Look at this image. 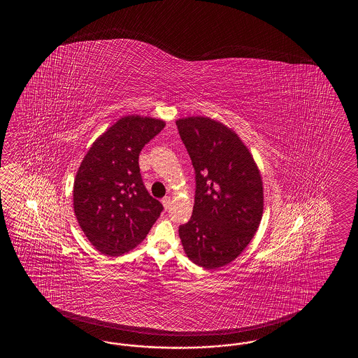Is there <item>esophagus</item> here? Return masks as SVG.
Instances as JSON below:
<instances>
[{
    "label": "esophagus",
    "instance_id": "34e87169",
    "mask_svg": "<svg viewBox=\"0 0 358 358\" xmlns=\"http://www.w3.org/2000/svg\"><path fill=\"white\" fill-rule=\"evenodd\" d=\"M161 202H162V205H164V208H165V210H169V208H170V205H171V198L169 197V196L168 197H164Z\"/></svg>",
    "mask_w": 358,
    "mask_h": 358
}]
</instances>
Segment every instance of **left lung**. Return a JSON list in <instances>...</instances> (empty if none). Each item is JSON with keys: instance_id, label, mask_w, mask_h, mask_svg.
<instances>
[{"instance_id": "1", "label": "left lung", "mask_w": 358, "mask_h": 358, "mask_svg": "<svg viewBox=\"0 0 358 358\" xmlns=\"http://www.w3.org/2000/svg\"><path fill=\"white\" fill-rule=\"evenodd\" d=\"M196 170L190 220L179 236L187 257L206 270L230 264L245 250L264 213V187L253 156L225 124L207 116L176 120Z\"/></svg>"}]
</instances>
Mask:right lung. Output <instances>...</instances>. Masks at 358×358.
<instances>
[{
    "label": "right lung",
    "mask_w": 358,
    "mask_h": 358,
    "mask_svg": "<svg viewBox=\"0 0 358 358\" xmlns=\"http://www.w3.org/2000/svg\"><path fill=\"white\" fill-rule=\"evenodd\" d=\"M164 127L165 122L156 117L122 116L93 142L76 171V220L103 255L131 251L160 217L164 207L145 189L138 159Z\"/></svg>",
    "instance_id": "add662e5"
}]
</instances>
